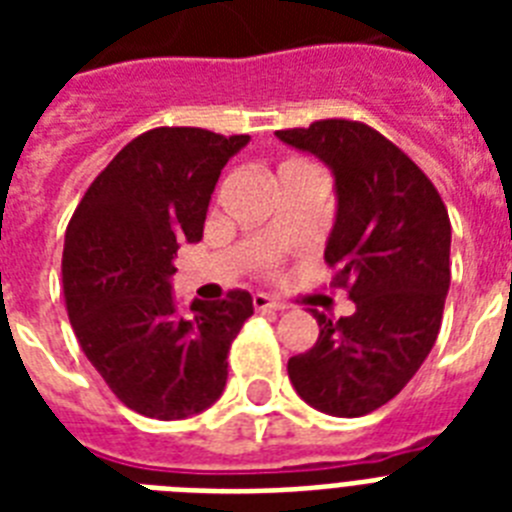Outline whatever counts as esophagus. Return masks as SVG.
Wrapping results in <instances>:
<instances>
[{
	"instance_id": "1",
	"label": "esophagus",
	"mask_w": 512,
	"mask_h": 512,
	"mask_svg": "<svg viewBox=\"0 0 512 512\" xmlns=\"http://www.w3.org/2000/svg\"><path fill=\"white\" fill-rule=\"evenodd\" d=\"M252 305H255V311H284V303L273 300V297L265 295V292L252 295Z\"/></svg>"
}]
</instances>
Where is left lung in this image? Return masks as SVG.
Here are the masks:
<instances>
[{
  "mask_svg": "<svg viewBox=\"0 0 512 512\" xmlns=\"http://www.w3.org/2000/svg\"><path fill=\"white\" fill-rule=\"evenodd\" d=\"M276 138L332 172L335 225L324 260L356 303L337 321L313 311L319 340L289 358V380L313 409L361 417L398 396L436 342L452 223L425 172L366 124L324 119Z\"/></svg>",
  "mask_w": 512,
  "mask_h": 512,
  "instance_id": "left-lung-1",
  "label": "left lung"
}]
</instances>
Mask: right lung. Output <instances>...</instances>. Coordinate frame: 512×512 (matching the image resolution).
<instances>
[{"label":"right lung","mask_w":512,"mask_h":512,"mask_svg":"<svg viewBox=\"0 0 512 512\" xmlns=\"http://www.w3.org/2000/svg\"><path fill=\"white\" fill-rule=\"evenodd\" d=\"M249 135L199 127L143 132L95 177L63 244V295L84 356L116 398L156 420H185L223 396L228 350L255 313L249 292L172 295L180 244L204 233L209 199Z\"/></svg>","instance_id":"obj_1"}]
</instances>
